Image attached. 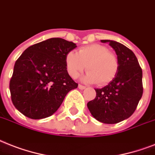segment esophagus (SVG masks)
Masks as SVG:
<instances>
[{
  "label": "esophagus",
  "instance_id": "esophagus-1",
  "mask_svg": "<svg viewBox=\"0 0 155 155\" xmlns=\"http://www.w3.org/2000/svg\"><path fill=\"white\" fill-rule=\"evenodd\" d=\"M78 88L80 89V90H84V89H86V86H82V85H80V84H79Z\"/></svg>",
  "mask_w": 155,
  "mask_h": 155
}]
</instances>
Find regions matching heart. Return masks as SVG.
I'll list each match as a JSON object with an SVG mask.
<instances>
[{"label": "heart", "instance_id": "heart-1", "mask_svg": "<svg viewBox=\"0 0 155 155\" xmlns=\"http://www.w3.org/2000/svg\"><path fill=\"white\" fill-rule=\"evenodd\" d=\"M65 68L72 78H77L84 71L89 70L83 80L89 83L107 85L116 78L119 70V60L106 46L94 44L81 47L78 51L66 54Z\"/></svg>", "mask_w": 155, "mask_h": 155}]
</instances>
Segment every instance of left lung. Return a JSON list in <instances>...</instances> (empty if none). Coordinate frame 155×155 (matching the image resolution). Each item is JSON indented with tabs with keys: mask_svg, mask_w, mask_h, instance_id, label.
<instances>
[{
	"mask_svg": "<svg viewBox=\"0 0 155 155\" xmlns=\"http://www.w3.org/2000/svg\"><path fill=\"white\" fill-rule=\"evenodd\" d=\"M114 49L119 60L116 78L101 89H94L96 97L87 104L98 121L116 124L126 120L136 110L142 93V70L135 54L120 43L103 39Z\"/></svg>",
	"mask_w": 155,
	"mask_h": 155,
	"instance_id": "left-lung-1",
	"label": "left lung"
}]
</instances>
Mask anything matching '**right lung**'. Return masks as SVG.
<instances>
[{"instance_id":"right-lung-1","label":"right lung","mask_w":155,"mask_h":155,"mask_svg":"<svg viewBox=\"0 0 155 155\" xmlns=\"http://www.w3.org/2000/svg\"><path fill=\"white\" fill-rule=\"evenodd\" d=\"M77 45L51 38L22 52L15 62L9 83L14 107L24 116L39 120L51 116L78 83L67 73L64 59Z\"/></svg>"}]
</instances>
